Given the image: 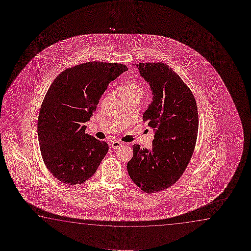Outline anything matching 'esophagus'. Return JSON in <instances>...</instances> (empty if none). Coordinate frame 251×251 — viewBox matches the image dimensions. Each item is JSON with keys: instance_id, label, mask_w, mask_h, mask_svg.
I'll list each match as a JSON object with an SVG mask.
<instances>
[{"instance_id": "34e87169", "label": "esophagus", "mask_w": 251, "mask_h": 251, "mask_svg": "<svg viewBox=\"0 0 251 251\" xmlns=\"http://www.w3.org/2000/svg\"><path fill=\"white\" fill-rule=\"evenodd\" d=\"M120 147H122V142H120V141H113V142L110 143V148L112 149H117Z\"/></svg>"}]
</instances>
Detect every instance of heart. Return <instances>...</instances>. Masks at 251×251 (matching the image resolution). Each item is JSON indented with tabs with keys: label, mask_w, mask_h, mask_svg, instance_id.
Wrapping results in <instances>:
<instances>
[{
	"label": "heart",
	"mask_w": 251,
	"mask_h": 251,
	"mask_svg": "<svg viewBox=\"0 0 251 251\" xmlns=\"http://www.w3.org/2000/svg\"><path fill=\"white\" fill-rule=\"evenodd\" d=\"M143 93V90L141 85L134 80H129L125 83L121 88L122 95H133L141 98Z\"/></svg>",
	"instance_id": "b5f03b06"
}]
</instances>
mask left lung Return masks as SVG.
<instances>
[{"label": "left lung", "instance_id": "8db88e82", "mask_svg": "<svg viewBox=\"0 0 251 251\" xmlns=\"http://www.w3.org/2000/svg\"><path fill=\"white\" fill-rule=\"evenodd\" d=\"M151 86L152 102L143 122L155 130L151 148L133 146L127 162L131 179L142 191L159 192L175 184L196 148L199 118L195 97L172 68L163 62L134 63Z\"/></svg>", "mask_w": 251, "mask_h": 251}]
</instances>
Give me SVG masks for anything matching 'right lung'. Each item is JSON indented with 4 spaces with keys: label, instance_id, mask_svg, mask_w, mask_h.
Returning <instances> with one entry per match:
<instances>
[{
    "label": "right lung",
    "instance_id": "right-lung-1",
    "mask_svg": "<svg viewBox=\"0 0 251 251\" xmlns=\"http://www.w3.org/2000/svg\"><path fill=\"white\" fill-rule=\"evenodd\" d=\"M127 70L121 63L85 62L62 71L50 86L38 114V141L45 165L60 182L80 184L96 172L109 146L86 134L84 124L109 83Z\"/></svg>",
    "mask_w": 251,
    "mask_h": 251
}]
</instances>
